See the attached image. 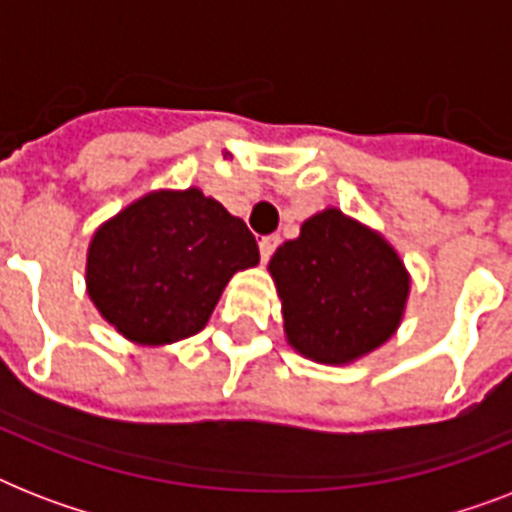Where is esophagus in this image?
Returning a JSON list of instances; mask_svg holds the SVG:
<instances>
[{"mask_svg":"<svg viewBox=\"0 0 512 512\" xmlns=\"http://www.w3.org/2000/svg\"><path fill=\"white\" fill-rule=\"evenodd\" d=\"M276 247H279V236H263V239H260V257H263V263L271 260Z\"/></svg>","mask_w":512,"mask_h":512,"instance_id":"1","label":"esophagus"}]
</instances>
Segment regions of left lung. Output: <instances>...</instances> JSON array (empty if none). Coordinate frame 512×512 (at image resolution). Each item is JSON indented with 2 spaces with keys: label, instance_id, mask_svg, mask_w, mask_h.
I'll use <instances>...</instances> for the list:
<instances>
[{
  "label": "left lung",
  "instance_id": "obj_1",
  "mask_svg": "<svg viewBox=\"0 0 512 512\" xmlns=\"http://www.w3.org/2000/svg\"><path fill=\"white\" fill-rule=\"evenodd\" d=\"M289 345L319 364H348L390 340L404 316L409 273L380 233L324 209L268 263Z\"/></svg>",
  "mask_w": 512,
  "mask_h": 512
}]
</instances>
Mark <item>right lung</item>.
Masks as SVG:
<instances>
[{"instance_id": "1", "label": "right lung", "mask_w": 512, "mask_h": 512, "mask_svg": "<svg viewBox=\"0 0 512 512\" xmlns=\"http://www.w3.org/2000/svg\"><path fill=\"white\" fill-rule=\"evenodd\" d=\"M257 263L255 236L220 201L156 191L95 231L87 292L119 335L167 345L201 332L233 273Z\"/></svg>"}]
</instances>
